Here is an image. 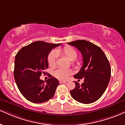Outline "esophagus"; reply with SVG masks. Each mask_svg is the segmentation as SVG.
Returning a JSON list of instances; mask_svg holds the SVG:
<instances>
[{
  "label": "esophagus",
  "instance_id": "1",
  "mask_svg": "<svg viewBox=\"0 0 125 125\" xmlns=\"http://www.w3.org/2000/svg\"><path fill=\"white\" fill-rule=\"evenodd\" d=\"M67 82V81H63V80H60L59 81V83L60 84H62V83H66Z\"/></svg>",
  "mask_w": 125,
  "mask_h": 125
}]
</instances>
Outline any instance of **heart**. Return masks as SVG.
<instances>
[{"label":"heart","instance_id":"b5f03b06","mask_svg":"<svg viewBox=\"0 0 125 125\" xmlns=\"http://www.w3.org/2000/svg\"><path fill=\"white\" fill-rule=\"evenodd\" d=\"M59 51L54 50L49 53L48 58V63L51 66H53L56 62L57 58L58 57V53ZM63 53L70 61H73L77 56V52L75 49L71 46H67L63 48ZM72 74V71L70 69L66 68H59L57 69L54 73V75L56 78L61 80L66 79L67 77Z\"/></svg>","mask_w":125,"mask_h":125}]
</instances>
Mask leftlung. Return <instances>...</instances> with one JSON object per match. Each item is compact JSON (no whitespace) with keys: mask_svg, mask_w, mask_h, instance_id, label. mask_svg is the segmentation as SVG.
I'll return each instance as SVG.
<instances>
[{"mask_svg":"<svg viewBox=\"0 0 125 125\" xmlns=\"http://www.w3.org/2000/svg\"><path fill=\"white\" fill-rule=\"evenodd\" d=\"M80 51L83 56V64L80 70L74 76L84 83L80 85L75 83V88L70 91L73 99L80 103L91 104L103 95L111 78V66L102 49L94 43L85 40L69 42Z\"/></svg>","mask_w":125,"mask_h":125,"instance_id":"8db88e82","label":"left lung"}]
</instances>
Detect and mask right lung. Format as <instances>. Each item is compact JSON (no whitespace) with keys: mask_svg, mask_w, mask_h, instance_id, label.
I'll return each mask as SVG.
<instances>
[{"mask_svg":"<svg viewBox=\"0 0 125 125\" xmlns=\"http://www.w3.org/2000/svg\"><path fill=\"white\" fill-rule=\"evenodd\" d=\"M61 43L35 41L24 46L15 57L14 76L18 88L27 100L42 103L52 98L58 85V79L51 76L46 83L40 79L48 67V56L53 48Z\"/></svg>","mask_w":125,"mask_h":125,"instance_id":"right-lung-1","label":"right lung"}]
</instances>
